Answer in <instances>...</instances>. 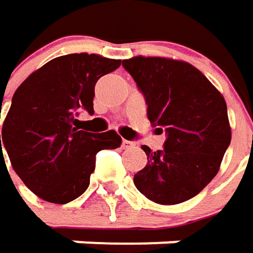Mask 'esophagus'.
Here are the masks:
<instances>
[{"instance_id":"34e87169","label":"esophagus","mask_w":253,"mask_h":253,"mask_svg":"<svg viewBox=\"0 0 253 253\" xmlns=\"http://www.w3.org/2000/svg\"><path fill=\"white\" fill-rule=\"evenodd\" d=\"M134 146H135L134 141H129V140H124V141H122V147H124V149H131V147H134Z\"/></svg>"}]
</instances>
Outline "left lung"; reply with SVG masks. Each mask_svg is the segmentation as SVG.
Returning <instances> with one entry per match:
<instances>
[{
  "label": "left lung",
  "mask_w": 253,
  "mask_h": 253,
  "mask_svg": "<svg viewBox=\"0 0 253 253\" xmlns=\"http://www.w3.org/2000/svg\"><path fill=\"white\" fill-rule=\"evenodd\" d=\"M122 64L146 97L149 121L168 135L164 150L141 147L147 165L134 175V184L155 203H183L219 171L231 141L225 100L187 62L135 56Z\"/></svg>",
  "instance_id": "1"
}]
</instances>
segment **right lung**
<instances>
[{"label": "right lung", "mask_w": 253, "mask_h": 253, "mask_svg": "<svg viewBox=\"0 0 253 253\" xmlns=\"http://www.w3.org/2000/svg\"><path fill=\"white\" fill-rule=\"evenodd\" d=\"M121 66L100 54H67L32 72L16 89L0 134V159L7 152L26 187L45 202L63 205L89 186L95 155L118 149L122 138L81 131L78 110L94 113L95 82Z\"/></svg>", "instance_id": "right-lung-1"}]
</instances>
